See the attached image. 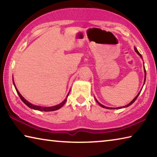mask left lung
Listing matches in <instances>:
<instances>
[{
  "label": "left lung",
  "mask_w": 157,
  "mask_h": 157,
  "mask_svg": "<svg viewBox=\"0 0 157 157\" xmlns=\"http://www.w3.org/2000/svg\"><path fill=\"white\" fill-rule=\"evenodd\" d=\"M134 50H135V51H136V52L137 53V54H138V55H139V56H140V57H141V58H143V57H142V56H141V55H140V53H139V51H138V50H137V48H136V47H134ZM144 72H145V79H144V84H145V79H146V71H145V66H144ZM143 85H144V84H143ZM140 92L139 93V94H138V95H136V97H135V98H134V99H133V100L132 101V102H130V103H129V104H128V105H127L126 106H124V107H117V108H113V107H105V106H104V105H102V104H100V103L99 102H98V100H96V98H95V100H96V102H97V103H98V105H99L100 106V107H103V108H105V109H122V108L127 107H129V106H130V105H132V104H133V103H134V101L136 100V98H138V96H139V94H140Z\"/></svg>",
  "instance_id": "obj_1"
}]
</instances>
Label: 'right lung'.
<instances>
[{
	"instance_id": "1",
	"label": "right lung",
	"mask_w": 157,
	"mask_h": 157,
	"mask_svg": "<svg viewBox=\"0 0 157 157\" xmlns=\"http://www.w3.org/2000/svg\"><path fill=\"white\" fill-rule=\"evenodd\" d=\"M13 84H14V87H15V89H16V91H17L18 95H19L21 100H22L23 102H24L25 104L26 105H27L28 107L33 109H34V110L42 111H55V110L59 109H60L61 107H62L63 105H64L65 103H66V100H67V98H68V94H69V93H68V95H67V96H66V98H65V100H63L62 102H61L60 104H59V105H55V106H52V107H41V106H37V105H34L31 104L30 102H29L28 101L26 100L25 99V98H23V97L22 96V95H21L19 91H18V89H17V87H16V86H15V84H14V80H13Z\"/></svg>"
}]
</instances>
